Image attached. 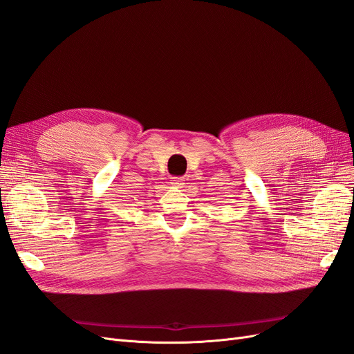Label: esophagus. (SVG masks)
Instances as JSON below:
<instances>
[{
    "instance_id": "esophagus-1",
    "label": "esophagus",
    "mask_w": 354,
    "mask_h": 354,
    "mask_svg": "<svg viewBox=\"0 0 354 354\" xmlns=\"http://www.w3.org/2000/svg\"><path fill=\"white\" fill-rule=\"evenodd\" d=\"M169 183L176 189H181V187H185V178L183 177H173Z\"/></svg>"
}]
</instances>
